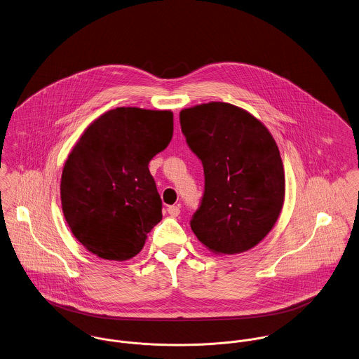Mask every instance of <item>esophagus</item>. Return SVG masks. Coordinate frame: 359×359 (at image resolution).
I'll list each match as a JSON object with an SVG mask.
<instances>
[{
	"mask_svg": "<svg viewBox=\"0 0 359 359\" xmlns=\"http://www.w3.org/2000/svg\"><path fill=\"white\" fill-rule=\"evenodd\" d=\"M168 213L172 216V217H177L180 215V206L179 205H170L168 206Z\"/></svg>",
	"mask_w": 359,
	"mask_h": 359,
	"instance_id": "esophagus-1",
	"label": "esophagus"
}]
</instances>
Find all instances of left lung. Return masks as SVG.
Instances as JSON below:
<instances>
[{
  "mask_svg": "<svg viewBox=\"0 0 359 359\" xmlns=\"http://www.w3.org/2000/svg\"><path fill=\"white\" fill-rule=\"evenodd\" d=\"M189 147L202 161L205 191L190 221L216 254L257 246L275 226L284 203V168L268 128L248 111L209 102L180 111Z\"/></svg>",
  "mask_w": 359,
  "mask_h": 359,
  "instance_id": "left-lung-1",
  "label": "left lung"
}]
</instances>
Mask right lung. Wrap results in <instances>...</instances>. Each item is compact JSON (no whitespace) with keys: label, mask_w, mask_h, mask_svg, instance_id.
<instances>
[{"label":"right lung","mask_w":359,"mask_h":359,"mask_svg":"<svg viewBox=\"0 0 359 359\" xmlns=\"http://www.w3.org/2000/svg\"><path fill=\"white\" fill-rule=\"evenodd\" d=\"M173 135V113L116 108L94 120L61 175V206L74 236L111 261L135 257L163 219L150 160Z\"/></svg>","instance_id":"1"}]
</instances>
